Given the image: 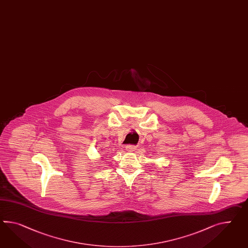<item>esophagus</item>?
Instances as JSON below:
<instances>
[{"label":"esophagus","instance_id":"34e87169","mask_svg":"<svg viewBox=\"0 0 248 248\" xmlns=\"http://www.w3.org/2000/svg\"><path fill=\"white\" fill-rule=\"evenodd\" d=\"M127 151H134L136 150V146L134 145H128L125 147Z\"/></svg>","mask_w":248,"mask_h":248}]
</instances>
